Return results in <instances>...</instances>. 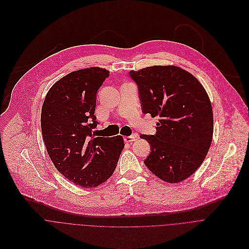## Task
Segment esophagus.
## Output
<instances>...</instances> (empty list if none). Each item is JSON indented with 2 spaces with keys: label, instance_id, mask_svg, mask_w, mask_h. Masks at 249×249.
Wrapping results in <instances>:
<instances>
[{
  "label": "esophagus",
  "instance_id": "1",
  "mask_svg": "<svg viewBox=\"0 0 249 249\" xmlns=\"http://www.w3.org/2000/svg\"><path fill=\"white\" fill-rule=\"evenodd\" d=\"M136 136L134 135H130V136H124V141L127 142V143H130V142H133L136 140Z\"/></svg>",
  "mask_w": 249,
  "mask_h": 249
}]
</instances>
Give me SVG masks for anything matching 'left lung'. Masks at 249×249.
I'll use <instances>...</instances> for the list:
<instances>
[{"label":"left lung","mask_w":249,"mask_h":249,"mask_svg":"<svg viewBox=\"0 0 249 249\" xmlns=\"http://www.w3.org/2000/svg\"><path fill=\"white\" fill-rule=\"evenodd\" d=\"M129 75L138 86L143 114L160 118L155 135H140L151 147L145 166L170 183L186 179L201 166L212 143L213 110L206 90L176 66L147 67Z\"/></svg>","instance_id":"obj_1"}]
</instances>
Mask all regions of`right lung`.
I'll return each instance as SVG.
<instances>
[{
  "label": "right lung",
  "mask_w": 249,
  "mask_h": 249,
  "mask_svg": "<svg viewBox=\"0 0 249 249\" xmlns=\"http://www.w3.org/2000/svg\"><path fill=\"white\" fill-rule=\"evenodd\" d=\"M93 67L72 71L49 89L42 106L41 130L57 170L81 187H95L114 173L124 147L121 135L95 137L96 94L109 76Z\"/></svg>",
  "instance_id": "right-lung-1"
}]
</instances>
